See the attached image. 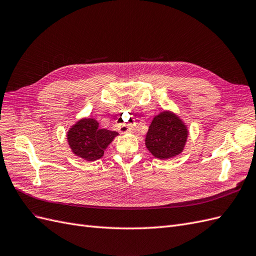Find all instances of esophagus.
<instances>
[{
    "label": "esophagus",
    "mask_w": 256,
    "mask_h": 256,
    "mask_svg": "<svg viewBox=\"0 0 256 256\" xmlns=\"http://www.w3.org/2000/svg\"><path fill=\"white\" fill-rule=\"evenodd\" d=\"M118 128H119V132H120L121 134L128 133L130 130V128L128 126H118Z\"/></svg>",
    "instance_id": "obj_1"
}]
</instances>
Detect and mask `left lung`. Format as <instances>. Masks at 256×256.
<instances>
[{
    "label": "left lung",
    "mask_w": 256,
    "mask_h": 256,
    "mask_svg": "<svg viewBox=\"0 0 256 256\" xmlns=\"http://www.w3.org/2000/svg\"><path fill=\"white\" fill-rule=\"evenodd\" d=\"M188 136V126L179 116L170 110H164L153 118L144 144L153 156L168 160L184 150Z\"/></svg>",
    "instance_id": "8db88e82"
}]
</instances>
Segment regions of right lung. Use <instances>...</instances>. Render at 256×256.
<instances>
[{
    "instance_id": "add662e5",
    "label": "right lung",
    "mask_w": 256,
    "mask_h": 256,
    "mask_svg": "<svg viewBox=\"0 0 256 256\" xmlns=\"http://www.w3.org/2000/svg\"><path fill=\"white\" fill-rule=\"evenodd\" d=\"M119 133L100 128L93 118H82L72 126L68 132V142L75 156L89 162L104 156V151Z\"/></svg>"
}]
</instances>
